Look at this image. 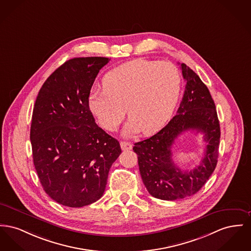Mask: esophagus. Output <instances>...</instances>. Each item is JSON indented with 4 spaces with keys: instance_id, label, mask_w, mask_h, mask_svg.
Masks as SVG:
<instances>
[{
    "instance_id": "obj_1",
    "label": "esophagus",
    "mask_w": 251,
    "mask_h": 251,
    "mask_svg": "<svg viewBox=\"0 0 251 251\" xmlns=\"http://www.w3.org/2000/svg\"><path fill=\"white\" fill-rule=\"evenodd\" d=\"M120 146H121V149H122V151H128V150H132V144L131 143H129V142H126V141H121L120 142Z\"/></svg>"
}]
</instances>
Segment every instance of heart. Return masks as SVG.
I'll return each instance as SVG.
<instances>
[{
  "label": "heart",
  "instance_id": "1",
  "mask_svg": "<svg viewBox=\"0 0 251 251\" xmlns=\"http://www.w3.org/2000/svg\"><path fill=\"white\" fill-rule=\"evenodd\" d=\"M181 75L169 61L135 59L105 75L103 88L89 94L91 112L104 129L114 132L126 114L125 135L158 131L171 118L180 95Z\"/></svg>",
  "mask_w": 251,
  "mask_h": 251
}]
</instances>
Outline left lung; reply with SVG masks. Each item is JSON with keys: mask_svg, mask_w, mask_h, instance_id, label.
<instances>
[{"mask_svg": "<svg viewBox=\"0 0 251 251\" xmlns=\"http://www.w3.org/2000/svg\"><path fill=\"white\" fill-rule=\"evenodd\" d=\"M186 87L177 115L154 135L134 143L139 172L149 193L161 200H177L199 192L214 172L220 144V124L211 95L201 78L181 64ZM204 133V157L190 171L172 161L171 147L176 136L187 130Z\"/></svg>", "mask_w": 251, "mask_h": 251, "instance_id": "8db88e82", "label": "left lung"}]
</instances>
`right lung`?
Returning <instances> with one entry per match:
<instances>
[{
	"mask_svg": "<svg viewBox=\"0 0 251 251\" xmlns=\"http://www.w3.org/2000/svg\"><path fill=\"white\" fill-rule=\"evenodd\" d=\"M109 58H75L45 80L34 105L30 128L33 162L50 198L81 207L103 195L119 142L95 122L89 94Z\"/></svg>",
	"mask_w": 251,
	"mask_h": 251,
	"instance_id": "obj_1",
	"label": "right lung"
}]
</instances>
